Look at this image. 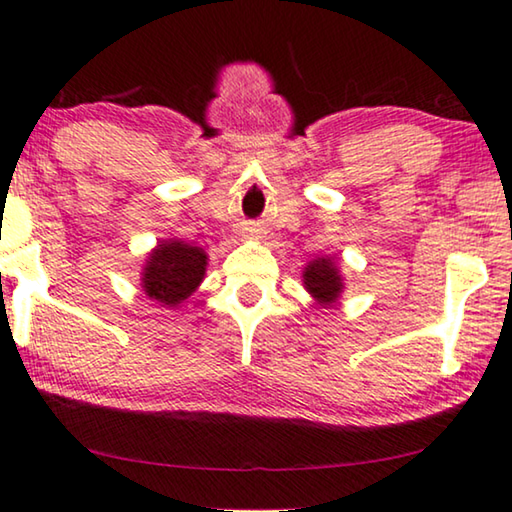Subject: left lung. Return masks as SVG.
<instances>
[{"label": "left lung", "instance_id": "8db88e82", "mask_svg": "<svg viewBox=\"0 0 512 512\" xmlns=\"http://www.w3.org/2000/svg\"><path fill=\"white\" fill-rule=\"evenodd\" d=\"M305 286L318 302L328 305V302H335L339 291H342V277H339V272L335 265H332V261H328V258H318V261L307 265Z\"/></svg>", "mask_w": 512, "mask_h": 512}]
</instances>
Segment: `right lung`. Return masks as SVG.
Here are the masks:
<instances>
[{
    "instance_id": "right-lung-1",
    "label": "right lung",
    "mask_w": 512,
    "mask_h": 512,
    "mask_svg": "<svg viewBox=\"0 0 512 512\" xmlns=\"http://www.w3.org/2000/svg\"><path fill=\"white\" fill-rule=\"evenodd\" d=\"M207 256L184 242H161L147 258L143 288L161 307H175L189 298L203 281Z\"/></svg>"
}]
</instances>
